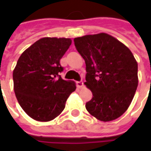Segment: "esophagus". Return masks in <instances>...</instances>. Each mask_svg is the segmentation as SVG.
Wrapping results in <instances>:
<instances>
[{
  "label": "esophagus",
  "mask_w": 151,
  "mask_h": 151,
  "mask_svg": "<svg viewBox=\"0 0 151 151\" xmlns=\"http://www.w3.org/2000/svg\"><path fill=\"white\" fill-rule=\"evenodd\" d=\"M77 86H78V88H82V87H83V82H77Z\"/></svg>",
  "instance_id": "34e87169"
}]
</instances>
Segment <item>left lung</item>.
<instances>
[{"label": "left lung", "instance_id": "1", "mask_svg": "<svg viewBox=\"0 0 151 151\" xmlns=\"http://www.w3.org/2000/svg\"><path fill=\"white\" fill-rule=\"evenodd\" d=\"M74 45L86 62L85 85L93 97L86 104L89 113L111 121L129 107L137 84V63L124 44L106 33L75 38Z\"/></svg>", "mask_w": 151, "mask_h": 151}]
</instances>
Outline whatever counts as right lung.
Returning <instances> with one entry per match:
<instances>
[{"mask_svg": "<svg viewBox=\"0 0 151 151\" xmlns=\"http://www.w3.org/2000/svg\"><path fill=\"white\" fill-rule=\"evenodd\" d=\"M72 41L66 38L40 39L25 50L13 73L14 89L19 104L29 116L50 121L65 107L75 91L73 82L61 78L60 64Z\"/></svg>", "mask_w": 151, "mask_h": 151, "instance_id": "right-lung-1", "label": "right lung"}]
</instances>
